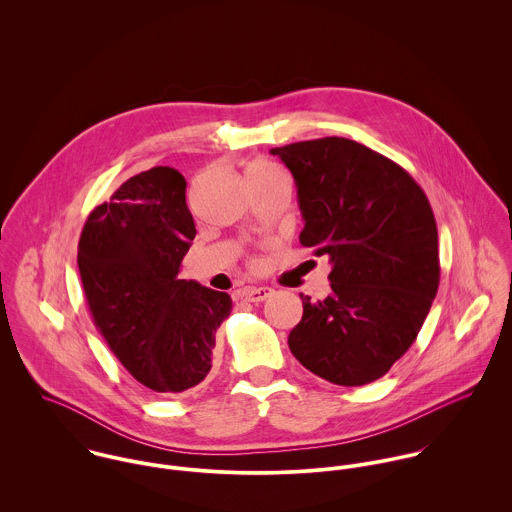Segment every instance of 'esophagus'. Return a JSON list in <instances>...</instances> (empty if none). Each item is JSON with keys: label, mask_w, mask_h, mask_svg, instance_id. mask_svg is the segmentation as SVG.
Returning <instances> with one entry per match:
<instances>
[{"label": "esophagus", "mask_w": 512, "mask_h": 512, "mask_svg": "<svg viewBox=\"0 0 512 512\" xmlns=\"http://www.w3.org/2000/svg\"><path fill=\"white\" fill-rule=\"evenodd\" d=\"M272 293H274L272 288H266V286H264V288H262V286H260V288H256V286H254V288H246V290H244V297H246V301L258 303V301L268 299Z\"/></svg>", "instance_id": "1"}]
</instances>
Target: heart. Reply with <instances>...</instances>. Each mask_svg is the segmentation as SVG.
<instances>
[{
  "label": "heart",
  "mask_w": 512,
  "mask_h": 512,
  "mask_svg": "<svg viewBox=\"0 0 512 512\" xmlns=\"http://www.w3.org/2000/svg\"><path fill=\"white\" fill-rule=\"evenodd\" d=\"M244 173H246V179L250 181V179H264V177L280 175L282 171H280V167H276L274 163H270V161H266V159H252V161L246 165Z\"/></svg>",
  "instance_id": "1"
}]
</instances>
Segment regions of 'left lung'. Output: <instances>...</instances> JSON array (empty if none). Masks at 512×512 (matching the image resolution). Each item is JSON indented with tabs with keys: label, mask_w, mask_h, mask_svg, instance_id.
Here are the masks:
<instances>
[{
	"label": "left lung",
	"mask_w": 512,
	"mask_h": 512,
	"mask_svg": "<svg viewBox=\"0 0 512 512\" xmlns=\"http://www.w3.org/2000/svg\"><path fill=\"white\" fill-rule=\"evenodd\" d=\"M292 171L299 242L329 256L331 292L288 337L313 374L361 386L416 341L439 286L438 226L422 187L388 157L347 138L270 149Z\"/></svg>",
	"instance_id": "8db88e82"
}]
</instances>
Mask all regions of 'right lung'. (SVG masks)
I'll return each instance as SVG.
<instances>
[{
  "label": "right lung",
  "instance_id": "right-lung-1",
  "mask_svg": "<svg viewBox=\"0 0 512 512\" xmlns=\"http://www.w3.org/2000/svg\"><path fill=\"white\" fill-rule=\"evenodd\" d=\"M187 181L173 167L130 177L80 234L78 272L94 325L128 372L153 392H183L213 366L232 299L179 270L197 234Z\"/></svg>",
  "mask_w": 512,
  "mask_h": 512
}]
</instances>
